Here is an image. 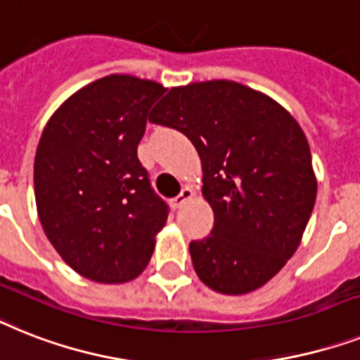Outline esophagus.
<instances>
[{
    "mask_svg": "<svg viewBox=\"0 0 360 360\" xmlns=\"http://www.w3.org/2000/svg\"><path fill=\"white\" fill-rule=\"evenodd\" d=\"M192 198H194V192H192V188L185 186V188L181 190V194L177 195V198H174V200H172V205H174V209H179V207L185 205L186 201H190Z\"/></svg>",
    "mask_w": 360,
    "mask_h": 360,
    "instance_id": "34e87169",
    "label": "esophagus"
}]
</instances>
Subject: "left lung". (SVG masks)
Masks as SVG:
<instances>
[{
	"label": "left lung",
	"instance_id": "left-lung-1",
	"mask_svg": "<svg viewBox=\"0 0 360 360\" xmlns=\"http://www.w3.org/2000/svg\"><path fill=\"white\" fill-rule=\"evenodd\" d=\"M150 122L177 129L201 159L210 235L190 242L209 288L248 294L294 255L316 201L311 148L296 118L264 92L216 79L174 86Z\"/></svg>",
	"mask_w": 360,
	"mask_h": 360
}]
</instances>
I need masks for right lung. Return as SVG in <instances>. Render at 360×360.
Masks as SVG:
<instances>
[{
  "label": "right lung",
  "instance_id": "add662e5",
  "mask_svg": "<svg viewBox=\"0 0 360 360\" xmlns=\"http://www.w3.org/2000/svg\"><path fill=\"white\" fill-rule=\"evenodd\" d=\"M157 81L112 74L79 89L48 120L34 155L42 229L66 264L103 285L139 277L168 209L153 194L136 148Z\"/></svg>",
  "mask_w": 360,
  "mask_h": 360
}]
</instances>
